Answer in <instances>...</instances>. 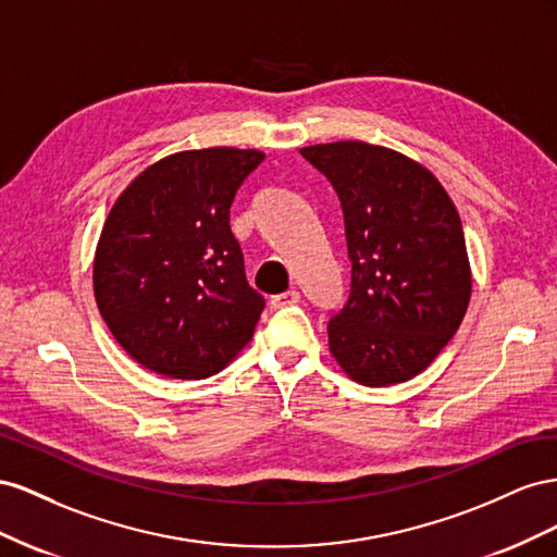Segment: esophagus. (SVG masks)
<instances>
[{
    "instance_id": "1",
    "label": "esophagus",
    "mask_w": 557,
    "mask_h": 557,
    "mask_svg": "<svg viewBox=\"0 0 557 557\" xmlns=\"http://www.w3.org/2000/svg\"><path fill=\"white\" fill-rule=\"evenodd\" d=\"M298 300H300V294L296 289H289V292H284V294H277V296L270 298V308L280 310V308H287V306H296Z\"/></svg>"
}]
</instances>
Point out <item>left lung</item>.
<instances>
[{"mask_svg":"<svg viewBox=\"0 0 557 557\" xmlns=\"http://www.w3.org/2000/svg\"><path fill=\"white\" fill-rule=\"evenodd\" d=\"M336 190L349 294L329 347L357 383L387 387L422 373L465 320L471 273L462 221L436 177L410 158L333 141L300 149Z\"/></svg>","mask_w":557,"mask_h":557,"instance_id":"8db88e82","label":"left lung"}]
</instances>
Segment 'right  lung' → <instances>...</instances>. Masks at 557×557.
Here are the masks:
<instances>
[{"label": "right lung", "instance_id": "1", "mask_svg": "<svg viewBox=\"0 0 557 557\" xmlns=\"http://www.w3.org/2000/svg\"><path fill=\"white\" fill-rule=\"evenodd\" d=\"M263 158L231 147L174 153L111 208L92 265L95 300L145 369L210 377L253 336L265 298L245 277L231 205Z\"/></svg>", "mask_w": 557, "mask_h": 557}]
</instances>
